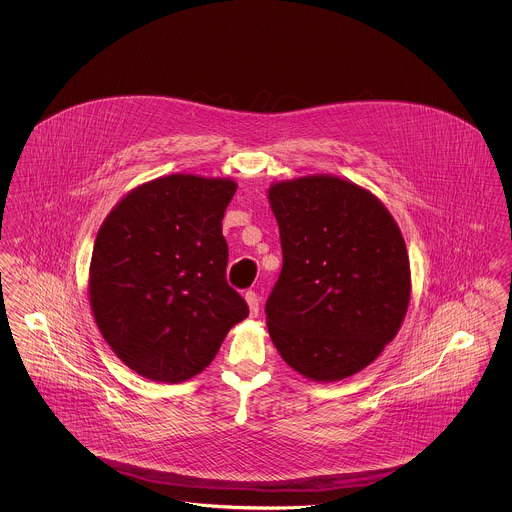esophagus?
<instances>
[{
    "label": "esophagus",
    "instance_id": "1",
    "mask_svg": "<svg viewBox=\"0 0 512 512\" xmlns=\"http://www.w3.org/2000/svg\"><path fill=\"white\" fill-rule=\"evenodd\" d=\"M245 301L249 305V315L257 317L259 315V297H257V293L253 292V290L245 292Z\"/></svg>",
    "mask_w": 512,
    "mask_h": 512
}]
</instances>
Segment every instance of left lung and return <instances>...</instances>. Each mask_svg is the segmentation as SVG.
Segmentation results:
<instances>
[{
    "mask_svg": "<svg viewBox=\"0 0 512 512\" xmlns=\"http://www.w3.org/2000/svg\"><path fill=\"white\" fill-rule=\"evenodd\" d=\"M282 270L268 295V334L282 359L317 382L370 365L409 307L411 267L390 211L336 176H305L268 190Z\"/></svg>",
    "mask_w": 512,
    "mask_h": 512,
    "instance_id": "8db88e82",
    "label": "left lung"
}]
</instances>
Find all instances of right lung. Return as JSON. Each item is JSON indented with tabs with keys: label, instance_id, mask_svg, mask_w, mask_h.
I'll use <instances>...</instances> for the list:
<instances>
[{
	"label": "right lung",
	"instance_id": "obj_1",
	"mask_svg": "<svg viewBox=\"0 0 512 512\" xmlns=\"http://www.w3.org/2000/svg\"><path fill=\"white\" fill-rule=\"evenodd\" d=\"M236 188L222 178L163 176L122 197L99 228L92 313L122 363L153 382L199 374L249 315L226 282L222 217Z\"/></svg>",
	"mask_w": 512,
	"mask_h": 512
}]
</instances>
